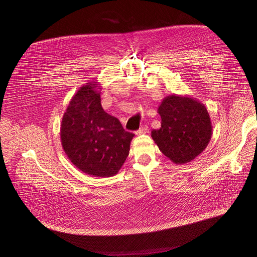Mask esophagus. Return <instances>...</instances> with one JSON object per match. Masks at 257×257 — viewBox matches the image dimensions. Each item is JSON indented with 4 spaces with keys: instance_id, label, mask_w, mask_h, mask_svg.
Segmentation results:
<instances>
[{
    "instance_id": "obj_1",
    "label": "esophagus",
    "mask_w": 257,
    "mask_h": 257,
    "mask_svg": "<svg viewBox=\"0 0 257 257\" xmlns=\"http://www.w3.org/2000/svg\"><path fill=\"white\" fill-rule=\"evenodd\" d=\"M148 125L144 124L138 132H137V135H143V134H147L148 133Z\"/></svg>"
}]
</instances>
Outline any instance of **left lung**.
Here are the masks:
<instances>
[{
	"label": "left lung",
	"mask_w": 257,
	"mask_h": 257,
	"mask_svg": "<svg viewBox=\"0 0 257 257\" xmlns=\"http://www.w3.org/2000/svg\"><path fill=\"white\" fill-rule=\"evenodd\" d=\"M158 112L161 127L152 131V138L173 163H189L206 149L212 137V123L203 103L173 94L163 99Z\"/></svg>",
	"instance_id": "left-lung-1"
}]
</instances>
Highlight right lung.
<instances>
[{
    "mask_svg": "<svg viewBox=\"0 0 257 257\" xmlns=\"http://www.w3.org/2000/svg\"><path fill=\"white\" fill-rule=\"evenodd\" d=\"M100 89L97 81H90L77 90L63 114L60 139L77 169L106 178L116 175L122 167L135 135L103 110Z\"/></svg>",
    "mask_w": 257,
    "mask_h": 257,
    "instance_id": "1",
    "label": "right lung"
}]
</instances>
